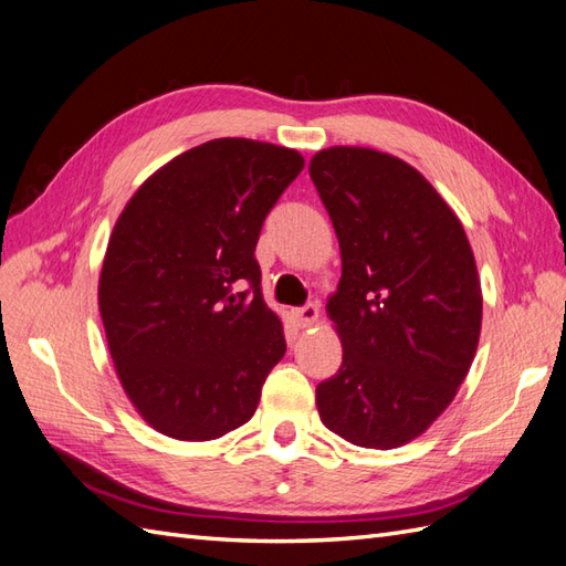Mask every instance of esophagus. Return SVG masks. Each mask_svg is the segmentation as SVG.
I'll use <instances>...</instances> for the list:
<instances>
[{"label": "esophagus", "mask_w": 566, "mask_h": 566, "mask_svg": "<svg viewBox=\"0 0 566 566\" xmlns=\"http://www.w3.org/2000/svg\"><path fill=\"white\" fill-rule=\"evenodd\" d=\"M293 319L297 322L300 328H307L316 319H319V307H316L314 302H310V305H305V307H297V310H293Z\"/></svg>", "instance_id": "34e87169"}]
</instances>
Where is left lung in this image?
Returning a JSON list of instances; mask_svg holds the SVG:
<instances>
[{"mask_svg": "<svg viewBox=\"0 0 566 566\" xmlns=\"http://www.w3.org/2000/svg\"><path fill=\"white\" fill-rule=\"evenodd\" d=\"M343 273L326 312L343 363L316 387L331 432L365 449L420 437L475 357L482 293L461 220L401 158L334 146L310 160Z\"/></svg>", "mask_w": 566, "mask_h": 566, "instance_id": "left-lung-1", "label": "left lung"}]
</instances>
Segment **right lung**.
Here are the masks:
<instances>
[{
  "instance_id": "obj_1",
  "label": "right lung",
  "mask_w": 566,
  "mask_h": 566,
  "mask_svg": "<svg viewBox=\"0 0 566 566\" xmlns=\"http://www.w3.org/2000/svg\"><path fill=\"white\" fill-rule=\"evenodd\" d=\"M302 168L293 148L213 139L163 165L117 218L98 305L122 387L158 432L209 442L254 416L285 355L254 250Z\"/></svg>"
}]
</instances>
